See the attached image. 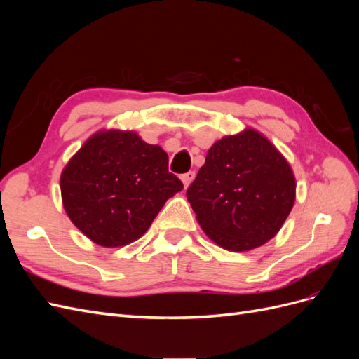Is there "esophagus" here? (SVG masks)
I'll return each mask as SVG.
<instances>
[{
    "mask_svg": "<svg viewBox=\"0 0 359 359\" xmlns=\"http://www.w3.org/2000/svg\"><path fill=\"white\" fill-rule=\"evenodd\" d=\"M193 178H194V172H187V173H184V175H181V181L184 184V187H189Z\"/></svg>",
    "mask_w": 359,
    "mask_h": 359,
    "instance_id": "1",
    "label": "esophagus"
}]
</instances>
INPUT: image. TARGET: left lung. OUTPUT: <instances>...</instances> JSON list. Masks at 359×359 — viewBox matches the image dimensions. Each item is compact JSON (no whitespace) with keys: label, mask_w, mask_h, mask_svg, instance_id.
I'll use <instances>...</instances> for the list:
<instances>
[{"label":"left lung","mask_w":359,"mask_h":359,"mask_svg":"<svg viewBox=\"0 0 359 359\" xmlns=\"http://www.w3.org/2000/svg\"><path fill=\"white\" fill-rule=\"evenodd\" d=\"M295 187L286 158L247 128L217 140L186 194L215 244L245 252L276 236L295 202Z\"/></svg>","instance_id":"1"}]
</instances>
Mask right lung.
Segmentation results:
<instances>
[{
    "instance_id": "obj_1",
    "label": "right lung",
    "mask_w": 359,
    "mask_h": 359,
    "mask_svg": "<svg viewBox=\"0 0 359 359\" xmlns=\"http://www.w3.org/2000/svg\"><path fill=\"white\" fill-rule=\"evenodd\" d=\"M169 157L133 132L90 137L61 175L64 210L78 229L103 247L142 236L165 202L182 190Z\"/></svg>"
}]
</instances>
